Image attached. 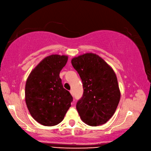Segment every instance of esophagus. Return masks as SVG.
Instances as JSON below:
<instances>
[{"instance_id":"obj_1","label":"esophagus","mask_w":151,"mask_h":151,"mask_svg":"<svg viewBox=\"0 0 151 151\" xmlns=\"http://www.w3.org/2000/svg\"><path fill=\"white\" fill-rule=\"evenodd\" d=\"M70 94H71V95L72 96H74V92H73L72 90L70 91Z\"/></svg>"}]
</instances>
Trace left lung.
Wrapping results in <instances>:
<instances>
[{
  "mask_svg": "<svg viewBox=\"0 0 151 151\" xmlns=\"http://www.w3.org/2000/svg\"><path fill=\"white\" fill-rule=\"evenodd\" d=\"M71 62L83 84V97L76 104L81 120L93 127L106 123L120 99L115 72L101 57L93 53L73 58Z\"/></svg>",
  "mask_w": 151,
  "mask_h": 151,
  "instance_id": "1",
  "label": "left lung"
}]
</instances>
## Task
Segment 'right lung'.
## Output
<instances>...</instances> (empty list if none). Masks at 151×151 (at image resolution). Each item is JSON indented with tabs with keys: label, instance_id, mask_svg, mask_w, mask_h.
Here are the masks:
<instances>
[{
	"label": "right lung",
	"instance_id": "right-lung-1",
	"mask_svg": "<svg viewBox=\"0 0 151 151\" xmlns=\"http://www.w3.org/2000/svg\"><path fill=\"white\" fill-rule=\"evenodd\" d=\"M68 56L46 57L29 74L25 86V101L34 119L45 126L60 123L71 106L72 96L63 88L60 72Z\"/></svg>",
	"mask_w": 151,
	"mask_h": 151
}]
</instances>
